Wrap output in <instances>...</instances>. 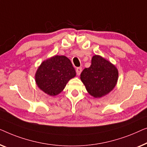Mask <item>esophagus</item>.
I'll list each match as a JSON object with an SVG mask.
<instances>
[{
	"label": "esophagus",
	"instance_id": "34e87169",
	"mask_svg": "<svg viewBox=\"0 0 147 147\" xmlns=\"http://www.w3.org/2000/svg\"><path fill=\"white\" fill-rule=\"evenodd\" d=\"M76 74H77L78 76H79L80 74V73H81V72H82V68L81 67L76 68Z\"/></svg>",
	"mask_w": 147,
	"mask_h": 147
}]
</instances>
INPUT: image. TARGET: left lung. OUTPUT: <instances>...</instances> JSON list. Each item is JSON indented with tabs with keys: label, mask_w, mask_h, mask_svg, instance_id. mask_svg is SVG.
I'll return each mask as SVG.
<instances>
[{
	"label": "left lung",
	"mask_w": 147,
	"mask_h": 147,
	"mask_svg": "<svg viewBox=\"0 0 147 147\" xmlns=\"http://www.w3.org/2000/svg\"><path fill=\"white\" fill-rule=\"evenodd\" d=\"M119 72L114 65L99 55L92 58L90 67L80 74V79L88 93L100 98L109 93L117 84Z\"/></svg>",
	"instance_id": "1"
}]
</instances>
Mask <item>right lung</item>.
Returning <instances> with one entry per match:
<instances>
[{"mask_svg": "<svg viewBox=\"0 0 147 147\" xmlns=\"http://www.w3.org/2000/svg\"><path fill=\"white\" fill-rule=\"evenodd\" d=\"M75 76L71 61L65 56L56 55L41 63L35 74V80L43 92L55 96L63 91L69 80Z\"/></svg>", "mask_w": 147, "mask_h": 147, "instance_id": "add662e5", "label": "right lung"}]
</instances>
